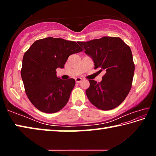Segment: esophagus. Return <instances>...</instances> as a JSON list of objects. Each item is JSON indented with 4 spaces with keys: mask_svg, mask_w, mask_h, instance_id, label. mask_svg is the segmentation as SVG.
Instances as JSON below:
<instances>
[{
    "mask_svg": "<svg viewBox=\"0 0 156 156\" xmlns=\"http://www.w3.org/2000/svg\"><path fill=\"white\" fill-rule=\"evenodd\" d=\"M82 80H83V79H82L81 78H76V82L77 83H80Z\"/></svg>",
    "mask_w": 156,
    "mask_h": 156,
    "instance_id": "esophagus-1",
    "label": "esophagus"
}]
</instances>
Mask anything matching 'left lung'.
<instances>
[{
  "instance_id": "1",
  "label": "left lung",
  "mask_w": 156,
  "mask_h": 156,
  "mask_svg": "<svg viewBox=\"0 0 156 156\" xmlns=\"http://www.w3.org/2000/svg\"><path fill=\"white\" fill-rule=\"evenodd\" d=\"M78 43L93 60L94 69L105 71L100 83L89 80L86 94L89 101L101 110L119 106L131 90L135 70L130 47L118 37L104 36Z\"/></svg>"
}]
</instances>
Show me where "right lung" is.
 Instances as JSON below:
<instances>
[{
	"label": "right lung",
	"mask_w": 156,
	"mask_h": 156,
	"mask_svg": "<svg viewBox=\"0 0 156 156\" xmlns=\"http://www.w3.org/2000/svg\"><path fill=\"white\" fill-rule=\"evenodd\" d=\"M83 51L74 41L52 37L34 42L23 58L21 77L29 100L41 112L53 113L64 107L76 81L57 77L70 55Z\"/></svg>",
	"instance_id": "right-lung-1"
}]
</instances>
